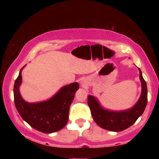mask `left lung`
<instances>
[{
	"label": "left lung",
	"instance_id": "left-lung-1",
	"mask_svg": "<svg viewBox=\"0 0 159 159\" xmlns=\"http://www.w3.org/2000/svg\"><path fill=\"white\" fill-rule=\"evenodd\" d=\"M140 79L142 84V93L135 105L129 109L115 111L102 107L96 98L89 95L88 104L95 123L103 129L113 132H120L131 127L143 114L148 102L147 84L143 79L140 69Z\"/></svg>",
	"mask_w": 159,
	"mask_h": 159
}]
</instances>
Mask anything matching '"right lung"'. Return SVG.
<instances>
[{"label": "right lung", "mask_w": 159, "mask_h": 159, "mask_svg": "<svg viewBox=\"0 0 159 159\" xmlns=\"http://www.w3.org/2000/svg\"><path fill=\"white\" fill-rule=\"evenodd\" d=\"M25 67V66H24ZM15 80L14 103L19 114L32 128L44 133L59 131L68 122L69 108L79 84L74 82L64 86L51 98L38 103H28L21 98L19 86L21 83V70Z\"/></svg>", "instance_id": "1"}]
</instances>
